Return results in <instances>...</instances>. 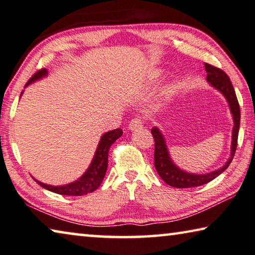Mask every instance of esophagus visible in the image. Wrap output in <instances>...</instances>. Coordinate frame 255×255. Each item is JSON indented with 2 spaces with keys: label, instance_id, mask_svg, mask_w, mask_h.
<instances>
[{
  "label": "esophagus",
  "instance_id": "esophagus-1",
  "mask_svg": "<svg viewBox=\"0 0 255 255\" xmlns=\"http://www.w3.org/2000/svg\"><path fill=\"white\" fill-rule=\"evenodd\" d=\"M144 125V120H142L140 118H134L130 120V123H129V129L130 130H136V129L140 128Z\"/></svg>",
  "mask_w": 255,
  "mask_h": 255
}]
</instances>
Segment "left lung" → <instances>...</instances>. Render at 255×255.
Segmentation results:
<instances>
[{
    "mask_svg": "<svg viewBox=\"0 0 255 255\" xmlns=\"http://www.w3.org/2000/svg\"><path fill=\"white\" fill-rule=\"evenodd\" d=\"M205 70L208 72L207 80L220 91L229 103L230 111L234 117V128H233V140H232V153L230 157L224 167L218 169L205 175H195V173H189L180 170L176 164L172 162L170 156H169L167 145H165L164 138L159 129L156 127L152 128V136L154 138V167L156 169L159 176L164 180V183L172 186L176 188H191L197 187V186L208 184L209 181L217 178L220 173L224 172L228 165L232 162L234 155H235L238 139V131H240V121H241V110L240 104L236 98V93L234 90L232 82L225 71L211 64L205 63Z\"/></svg>",
    "mask_w": 255,
    "mask_h": 255,
    "instance_id": "1",
    "label": "left lung"
}]
</instances>
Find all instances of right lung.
Returning a JSON list of instances; mask_svg holds the SVG:
<instances>
[{"instance_id": "obj_1", "label": "right lung", "mask_w": 255, "mask_h": 255, "mask_svg": "<svg viewBox=\"0 0 255 255\" xmlns=\"http://www.w3.org/2000/svg\"><path fill=\"white\" fill-rule=\"evenodd\" d=\"M47 71L46 69H40L36 71L35 74L31 76V78L28 80L27 85L35 82L39 78H42L43 76H46ZM123 135V130L120 128H117L115 130L108 131L102 136L101 138L98 149H96L95 155L93 157V161L90 167H88L87 171L80 177L78 180L70 183L68 185L63 186H51L40 183L37 181L39 186H42L43 188L47 189L60 195H69V196H82L87 193L94 192L95 189L100 187L101 183L106 176L107 169H108V155H109V149H110L111 145L116 142L119 137Z\"/></svg>"}]
</instances>
